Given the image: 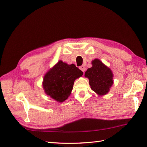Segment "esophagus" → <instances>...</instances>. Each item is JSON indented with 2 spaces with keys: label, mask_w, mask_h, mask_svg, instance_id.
Wrapping results in <instances>:
<instances>
[{
  "label": "esophagus",
  "mask_w": 147,
  "mask_h": 147,
  "mask_svg": "<svg viewBox=\"0 0 147 147\" xmlns=\"http://www.w3.org/2000/svg\"><path fill=\"white\" fill-rule=\"evenodd\" d=\"M80 69L83 72H84V71H85L86 68H85V67H84V65H82V66L80 67Z\"/></svg>",
  "instance_id": "obj_1"
}]
</instances>
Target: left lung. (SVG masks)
<instances>
[{"label":"left lung","mask_w":147,"mask_h":147,"mask_svg":"<svg viewBox=\"0 0 147 147\" xmlns=\"http://www.w3.org/2000/svg\"><path fill=\"white\" fill-rule=\"evenodd\" d=\"M92 67L87 70L84 76L89 78L92 90L99 95L105 94L113 84L112 71L97 59L92 61Z\"/></svg>","instance_id":"obj_1"}]
</instances>
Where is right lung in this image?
Listing matches in <instances>:
<instances>
[{"mask_svg":"<svg viewBox=\"0 0 147 147\" xmlns=\"http://www.w3.org/2000/svg\"><path fill=\"white\" fill-rule=\"evenodd\" d=\"M82 75V71L75 64L68 65L60 61L45 75L43 88L51 98L64 102L70 94L75 80Z\"/></svg>","mask_w":147,"mask_h":147,"instance_id":"add662e5","label":"right lung"}]
</instances>
